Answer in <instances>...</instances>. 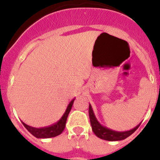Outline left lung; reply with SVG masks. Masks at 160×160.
Returning <instances> with one entry per match:
<instances>
[{
  "mask_svg": "<svg viewBox=\"0 0 160 160\" xmlns=\"http://www.w3.org/2000/svg\"><path fill=\"white\" fill-rule=\"evenodd\" d=\"M89 115H90V124L92 127L93 132L95 134L97 137L107 141H118L125 139L126 138H128V136L132 135L140 125V124H138L135 128L128 131H115L109 129L106 127H103L98 122L90 105L89 106Z\"/></svg>",
  "mask_w": 160,
  "mask_h": 160,
  "instance_id": "obj_1",
  "label": "left lung"
}]
</instances>
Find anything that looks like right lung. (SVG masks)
Segmentation results:
<instances>
[{"label": "right lung", "mask_w": 160, "mask_h": 160, "mask_svg": "<svg viewBox=\"0 0 160 160\" xmlns=\"http://www.w3.org/2000/svg\"><path fill=\"white\" fill-rule=\"evenodd\" d=\"M74 99L72 100L70 102V104L68 105L67 108H66V111H65L64 114L62 115V117L60 118V120H58L57 122H55L54 124H52V125L49 126V127H46V128H32L30 126H28L27 124L23 123V125L25 126V128L29 131V132L32 134L33 136H35L36 138H52V137H55L59 135L60 134H62L63 131L65 129V127H66V119H67L68 114L70 113V110H71V107L73 106V103Z\"/></svg>", "instance_id": "add662e5"}]
</instances>
